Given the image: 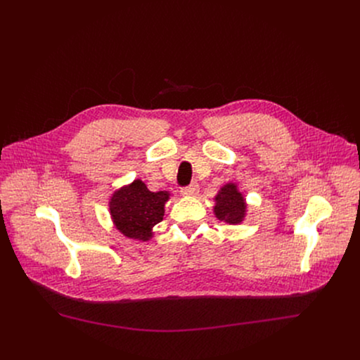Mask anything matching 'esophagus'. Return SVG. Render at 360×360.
Wrapping results in <instances>:
<instances>
[{
  "label": "esophagus",
  "mask_w": 360,
  "mask_h": 360,
  "mask_svg": "<svg viewBox=\"0 0 360 360\" xmlns=\"http://www.w3.org/2000/svg\"><path fill=\"white\" fill-rule=\"evenodd\" d=\"M198 189H199V185H198L196 182H192L191 185L184 186V188L181 189V193L185 195V196H192V195H195V193L198 192Z\"/></svg>",
  "instance_id": "1"
}]
</instances>
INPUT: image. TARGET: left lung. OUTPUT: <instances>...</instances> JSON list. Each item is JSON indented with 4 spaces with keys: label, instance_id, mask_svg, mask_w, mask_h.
<instances>
[{
    "label": "left lung",
    "instance_id": "obj_1",
    "mask_svg": "<svg viewBox=\"0 0 360 360\" xmlns=\"http://www.w3.org/2000/svg\"><path fill=\"white\" fill-rule=\"evenodd\" d=\"M215 215L219 221L228 224H238L245 217L246 203L240 192H238L236 185H225L215 198Z\"/></svg>",
    "mask_w": 360,
    "mask_h": 360
}]
</instances>
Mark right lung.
Masks as SVG:
<instances>
[{
    "instance_id": "1",
    "label": "right lung",
    "mask_w": 360,
    "mask_h": 360,
    "mask_svg": "<svg viewBox=\"0 0 360 360\" xmlns=\"http://www.w3.org/2000/svg\"><path fill=\"white\" fill-rule=\"evenodd\" d=\"M168 198V192H150L139 179L117 191L110 202L117 229L128 238L148 240L152 226L164 219V205Z\"/></svg>"
}]
</instances>
